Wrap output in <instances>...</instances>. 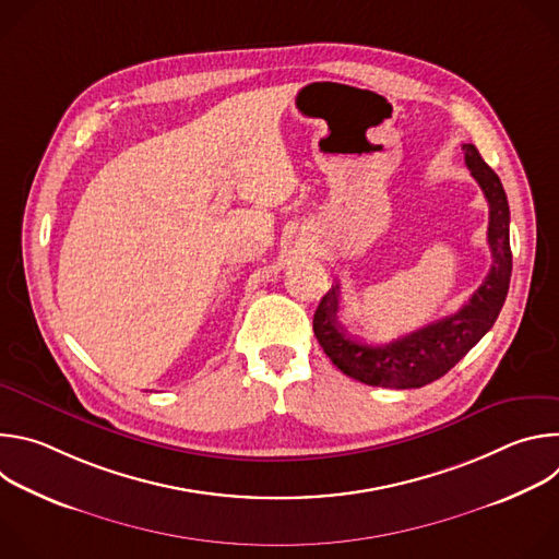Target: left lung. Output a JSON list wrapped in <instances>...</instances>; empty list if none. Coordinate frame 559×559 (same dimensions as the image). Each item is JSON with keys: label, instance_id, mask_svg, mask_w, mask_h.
Wrapping results in <instances>:
<instances>
[{"label": "left lung", "instance_id": "1", "mask_svg": "<svg viewBox=\"0 0 559 559\" xmlns=\"http://www.w3.org/2000/svg\"><path fill=\"white\" fill-rule=\"evenodd\" d=\"M464 162L471 177L489 201V248L493 254L485 283L451 316L440 318L407 336L386 345H365L345 334L338 309V283L318 302L313 313V334L330 360L349 378L371 386L418 389L442 378L477 345L496 323L509 294L511 243H509V201L500 177L485 164L475 145L464 143Z\"/></svg>", "mask_w": 559, "mask_h": 559}]
</instances>
